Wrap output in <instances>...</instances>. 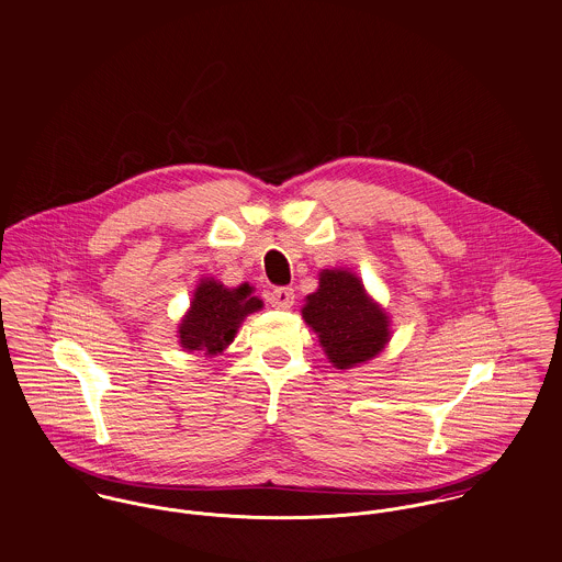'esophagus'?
<instances>
[{"label":"esophagus","instance_id":"34e87169","mask_svg":"<svg viewBox=\"0 0 562 562\" xmlns=\"http://www.w3.org/2000/svg\"><path fill=\"white\" fill-rule=\"evenodd\" d=\"M269 304L278 311H289L295 304V293L289 286H278L269 293Z\"/></svg>","mask_w":562,"mask_h":562}]
</instances>
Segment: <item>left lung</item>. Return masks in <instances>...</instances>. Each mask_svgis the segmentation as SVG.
I'll return each instance as SVG.
<instances>
[{"label":"left lung","mask_w":562,"mask_h":562,"mask_svg":"<svg viewBox=\"0 0 562 562\" xmlns=\"http://www.w3.org/2000/svg\"><path fill=\"white\" fill-rule=\"evenodd\" d=\"M304 321L318 336L327 360L345 371L369 362L390 340V318L362 280L347 269H323L306 297Z\"/></svg>","instance_id":"left-lung-1"}]
</instances>
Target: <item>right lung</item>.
Wrapping results in <instances>:
<instances>
[{
	"instance_id": "add662e5",
	"label": "right lung",
	"mask_w": 562,
	"mask_h": 562,
	"mask_svg": "<svg viewBox=\"0 0 562 562\" xmlns=\"http://www.w3.org/2000/svg\"><path fill=\"white\" fill-rule=\"evenodd\" d=\"M262 302L251 297L250 284L226 289L213 278L200 280L193 291L189 311L181 325L179 338L186 351H204V356L222 353L251 312L260 311Z\"/></svg>"
}]
</instances>
